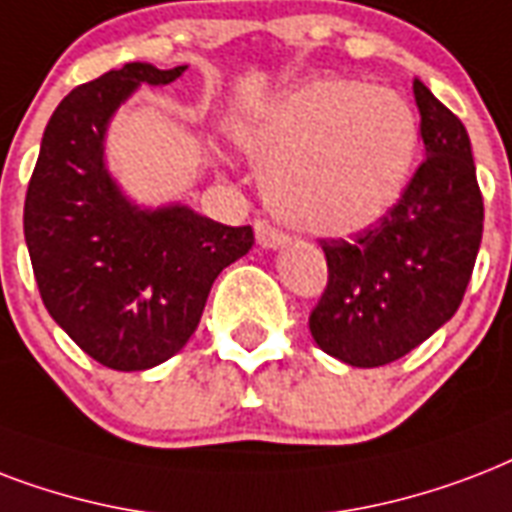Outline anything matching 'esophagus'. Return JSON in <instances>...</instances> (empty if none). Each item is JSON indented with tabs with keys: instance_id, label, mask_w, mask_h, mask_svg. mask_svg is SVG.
<instances>
[{
	"instance_id": "34e87169",
	"label": "esophagus",
	"mask_w": 512,
	"mask_h": 512,
	"mask_svg": "<svg viewBox=\"0 0 512 512\" xmlns=\"http://www.w3.org/2000/svg\"><path fill=\"white\" fill-rule=\"evenodd\" d=\"M256 240H259L261 248H283L288 243V235H285L283 229L272 227L269 221L259 219L256 221Z\"/></svg>"
}]
</instances>
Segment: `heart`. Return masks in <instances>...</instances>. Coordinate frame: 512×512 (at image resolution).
Segmentation results:
<instances>
[{"mask_svg": "<svg viewBox=\"0 0 512 512\" xmlns=\"http://www.w3.org/2000/svg\"><path fill=\"white\" fill-rule=\"evenodd\" d=\"M237 138L251 157L269 162V205L315 235H352L384 219L419 154V122L406 98L360 79L296 87Z\"/></svg>", "mask_w": 512, "mask_h": 512, "instance_id": "1", "label": "heart"}]
</instances>
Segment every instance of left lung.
Listing matches in <instances>:
<instances>
[{"label": "left lung", "instance_id": "obj_1", "mask_svg": "<svg viewBox=\"0 0 512 512\" xmlns=\"http://www.w3.org/2000/svg\"><path fill=\"white\" fill-rule=\"evenodd\" d=\"M425 162L384 219L320 240L328 283L312 339L347 366L376 368L430 339L462 304L483 235V194L457 114L414 79Z\"/></svg>", "mask_w": 512, "mask_h": 512}]
</instances>
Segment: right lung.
<instances>
[{
    "mask_svg": "<svg viewBox=\"0 0 512 512\" xmlns=\"http://www.w3.org/2000/svg\"><path fill=\"white\" fill-rule=\"evenodd\" d=\"M186 66L125 63L74 87L47 122L31 173L23 235L53 320L101 366L144 371L173 358L200 323L213 280L251 251V227L170 205L138 211L104 165V133L141 82Z\"/></svg>",
    "mask_w": 512,
    "mask_h": 512,
    "instance_id": "obj_1",
    "label": "right lung"
}]
</instances>
